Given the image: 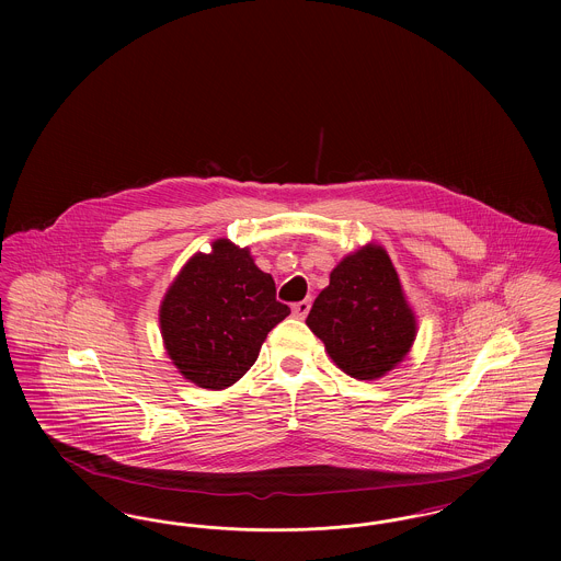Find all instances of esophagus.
<instances>
[{
    "instance_id": "34e87169",
    "label": "esophagus",
    "mask_w": 561,
    "mask_h": 561,
    "mask_svg": "<svg viewBox=\"0 0 561 561\" xmlns=\"http://www.w3.org/2000/svg\"><path fill=\"white\" fill-rule=\"evenodd\" d=\"M309 309H311V298H305V300H300V302H294L293 316L294 318H298V320H305L307 313H309Z\"/></svg>"
}]
</instances>
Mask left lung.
I'll return each mask as SVG.
<instances>
[{"mask_svg": "<svg viewBox=\"0 0 561 561\" xmlns=\"http://www.w3.org/2000/svg\"><path fill=\"white\" fill-rule=\"evenodd\" d=\"M307 325L330 359L357 380H376L400 366L419 332L400 275L374 241L332 268Z\"/></svg>", "mask_w": 561, "mask_h": 561, "instance_id": "obj_1", "label": "left lung"}]
</instances>
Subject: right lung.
I'll return each instance as SVG.
<instances>
[{
	"instance_id": "1",
	"label": "right lung",
	"mask_w": 561,
	"mask_h": 561,
	"mask_svg": "<svg viewBox=\"0 0 561 561\" xmlns=\"http://www.w3.org/2000/svg\"><path fill=\"white\" fill-rule=\"evenodd\" d=\"M290 316L275 300L273 277L256 267L250 248L213 241L195 252L160 305L163 347L188 382L220 391L256 362L268 332Z\"/></svg>"
}]
</instances>
